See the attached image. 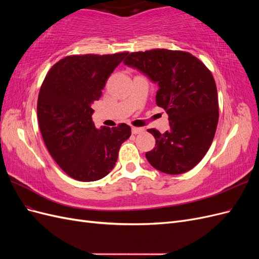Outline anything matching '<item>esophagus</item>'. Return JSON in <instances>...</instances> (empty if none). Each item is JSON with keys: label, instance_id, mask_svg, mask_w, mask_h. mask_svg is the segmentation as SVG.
I'll use <instances>...</instances> for the list:
<instances>
[{"label": "esophagus", "instance_id": "esophagus-1", "mask_svg": "<svg viewBox=\"0 0 259 259\" xmlns=\"http://www.w3.org/2000/svg\"><path fill=\"white\" fill-rule=\"evenodd\" d=\"M144 132V128L142 127H132V133L133 134H140V133Z\"/></svg>", "mask_w": 259, "mask_h": 259}]
</instances>
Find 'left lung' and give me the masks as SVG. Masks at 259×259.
Here are the masks:
<instances>
[{
	"label": "left lung",
	"mask_w": 259,
	"mask_h": 259,
	"mask_svg": "<svg viewBox=\"0 0 259 259\" xmlns=\"http://www.w3.org/2000/svg\"><path fill=\"white\" fill-rule=\"evenodd\" d=\"M124 64L158 84L155 101L168 114L169 131L155 138L148 162L162 173L178 175L193 168L213 142L218 97L213 75L201 60L182 51L164 49L131 53Z\"/></svg>",
	"instance_id": "8db88e82"
}]
</instances>
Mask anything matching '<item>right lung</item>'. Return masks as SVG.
Returning <instances> with one entry per match:
<instances>
[{
  "label": "right lung",
  "mask_w": 259,
  "mask_h": 259,
  "mask_svg": "<svg viewBox=\"0 0 259 259\" xmlns=\"http://www.w3.org/2000/svg\"><path fill=\"white\" fill-rule=\"evenodd\" d=\"M128 53L73 55L46 74L37 98V119L46 148L67 175L80 182L104 178L114 167L127 124L96 128L92 105Z\"/></svg>",
  "instance_id": "1"
}]
</instances>
